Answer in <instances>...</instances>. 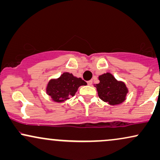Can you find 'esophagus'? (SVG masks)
Listing matches in <instances>:
<instances>
[{
  "mask_svg": "<svg viewBox=\"0 0 160 160\" xmlns=\"http://www.w3.org/2000/svg\"><path fill=\"white\" fill-rule=\"evenodd\" d=\"M87 83H88V85L91 86L92 84V80H89V81L87 82Z\"/></svg>",
  "mask_w": 160,
  "mask_h": 160,
  "instance_id": "esophagus-1",
  "label": "esophagus"
}]
</instances>
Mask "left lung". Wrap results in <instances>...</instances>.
<instances>
[{"instance_id":"8db88e82","label":"left lung","mask_w":160,"mask_h":160,"mask_svg":"<svg viewBox=\"0 0 160 160\" xmlns=\"http://www.w3.org/2000/svg\"><path fill=\"white\" fill-rule=\"evenodd\" d=\"M99 83L95 84L99 98L111 105H117L126 100L128 88L122 81H119L111 73L98 77Z\"/></svg>"}]
</instances>
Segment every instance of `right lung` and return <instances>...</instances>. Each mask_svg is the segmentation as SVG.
<instances>
[{
  "mask_svg": "<svg viewBox=\"0 0 160 160\" xmlns=\"http://www.w3.org/2000/svg\"><path fill=\"white\" fill-rule=\"evenodd\" d=\"M86 82L81 78L74 77L68 72L63 73L58 78L51 79L47 83V95L55 102H64L74 96L80 86H86Z\"/></svg>",
  "mask_w": 160,
  "mask_h": 160,
  "instance_id": "1",
  "label": "right lung"
}]
</instances>
